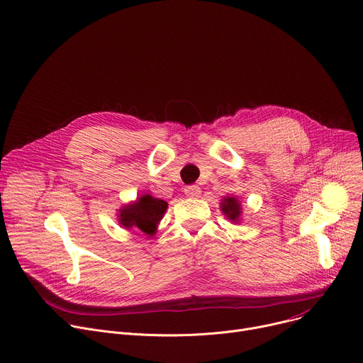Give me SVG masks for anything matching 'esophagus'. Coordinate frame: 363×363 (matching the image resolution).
<instances>
[{
    "label": "esophagus",
    "instance_id": "obj_1",
    "mask_svg": "<svg viewBox=\"0 0 363 363\" xmlns=\"http://www.w3.org/2000/svg\"><path fill=\"white\" fill-rule=\"evenodd\" d=\"M200 194H201V189L196 185L185 188V196L189 197V199H197V197H200Z\"/></svg>",
    "mask_w": 363,
    "mask_h": 363
}]
</instances>
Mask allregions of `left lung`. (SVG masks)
I'll return each mask as SVG.
<instances>
[{
	"label": "left lung",
	"instance_id": "left-lung-1",
	"mask_svg": "<svg viewBox=\"0 0 363 363\" xmlns=\"http://www.w3.org/2000/svg\"><path fill=\"white\" fill-rule=\"evenodd\" d=\"M220 211L233 225H238L242 220V204H240L239 199L235 196L223 197V200L220 201Z\"/></svg>",
	"mask_w": 363,
	"mask_h": 363
}]
</instances>
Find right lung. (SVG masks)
I'll return each instance as SVG.
<instances>
[{
  "mask_svg": "<svg viewBox=\"0 0 363 363\" xmlns=\"http://www.w3.org/2000/svg\"><path fill=\"white\" fill-rule=\"evenodd\" d=\"M167 203L150 194H143L118 210V223L124 229H140L143 233L155 236L163 219Z\"/></svg>",
  "mask_w": 363,
  "mask_h": 363,
  "instance_id": "1",
  "label": "right lung"
}]
</instances>
